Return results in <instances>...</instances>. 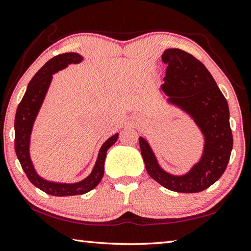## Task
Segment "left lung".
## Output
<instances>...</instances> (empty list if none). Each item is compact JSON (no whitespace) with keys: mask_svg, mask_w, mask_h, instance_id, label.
<instances>
[{"mask_svg":"<svg viewBox=\"0 0 251 251\" xmlns=\"http://www.w3.org/2000/svg\"><path fill=\"white\" fill-rule=\"evenodd\" d=\"M167 71L161 90L169 102L190 114L205 138L203 156L184 176H172L158 165L149 144L139 137L146 170L159 184L180 193H197L220 179L233 149L229 108L215 80L203 63L181 49H167L162 54Z\"/></svg>","mask_w":251,"mask_h":251,"instance_id":"1","label":"left lung"}]
</instances>
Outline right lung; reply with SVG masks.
Masks as SVG:
<instances>
[{
  "label": "right lung",
  "instance_id": "1",
  "mask_svg": "<svg viewBox=\"0 0 251 251\" xmlns=\"http://www.w3.org/2000/svg\"><path fill=\"white\" fill-rule=\"evenodd\" d=\"M81 61L82 57L80 54L75 52H67L58 54L45 63L28 83L24 97H23L21 103L18 104L15 115V151L23 170L36 188L40 189L49 195H53V197L80 195L88 193L89 191L94 189L103 177L104 161H105L107 150L112 145L116 143L118 138V134H115L103 144L91 175L78 183L67 184L49 182L40 177L34 169L29 156L31 128H33L35 118L43 104L45 95L48 91L52 75L54 72L66 68L70 63H79Z\"/></svg>",
  "mask_w": 251,
  "mask_h": 251
}]
</instances>
